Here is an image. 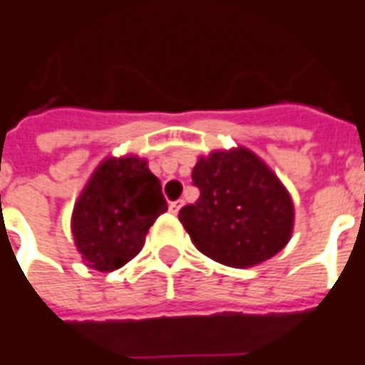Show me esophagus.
Here are the masks:
<instances>
[{
    "instance_id": "esophagus-1",
    "label": "esophagus",
    "mask_w": 365,
    "mask_h": 365,
    "mask_svg": "<svg viewBox=\"0 0 365 365\" xmlns=\"http://www.w3.org/2000/svg\"><path fill=\"white\" fill-rule=\"evenodd\" d=\"M180 207H182V200H175V202H170V205H168V210H170L173 215H177L178 208Z\"/></svg>"
}]
</instances>
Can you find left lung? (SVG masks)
Returning <instances> with one entry per match:
<instances>
[{"instance_id":"obj_1","label":"left lung","mask_w":365,"mask_h":365,"mask_svg":"<svg viewBox=\"0 0 365 365\" xmlns=\"http://www.w3.org/2000/svg\"><path fill=\"white\" fill-rule=\"evenodd\" d=\"M192 185L200 197L180 208L178 220L205 256L232 268H248L288 245L292 198L255 153L216 150L198 158Z\"/></svg>"}]
</instances>
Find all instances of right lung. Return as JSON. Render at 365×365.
<instances>
[{"label": "right lung", "mask_w": 365, "mask_h": 365, "mask_svg": "<svg viewBox=\"0 0 365 365\" xmlns=\"http://www.w3.org/2000/svg\"><path fill=\"white\" fill-rule=\"evenodd\" d=\"M167 208L160 180L145 160L107 158L73 208L77 250L87 266L113 272L139 255L149 228Z\"/></svg>", "instance_id": "obj_1"}]
</instances>
